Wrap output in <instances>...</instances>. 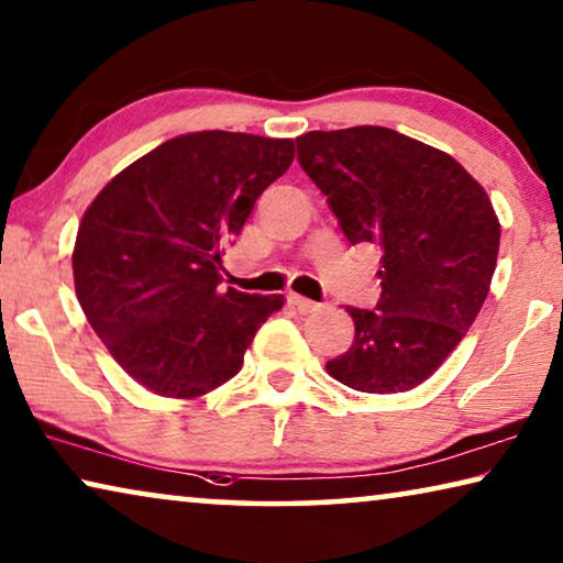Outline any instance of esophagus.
<instances>
[{
    "mask_svg": "<svg viewBox=\"0 0 563 563\" xmlns=\"http://www.w3.org/2000/svg\"><path fill=\"white\" fill-rule=\"evenodd\" d=\"M289 301H291V307H294V309H299V311H301V314H309V311H317V309H319L317 301H311V299H307V297H301V294H291Z\"/></svg>",
    "mask_w": 563,
    "mask_h": 563,
    "instance_id": "obj_1",
    "label": "esophagus"
}]
</instances>
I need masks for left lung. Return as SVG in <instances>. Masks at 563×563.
I'll use <instances>...</instances> for the list:
<instances>
[{"mask_svg":"<svg viewBox=\"0 0 563 563\" xmlns=\"http://www.w3.org/2000/svg\"><path fill=\"white\" fill-rule=\"evenodd\" d=\"M297 158L350 244L379 252L377 307H347L354 342L327 372L360 393L412 390L488 297L500 244L490 198L451 155L390 128L311 131Z\"/></svg>","mask_w":563,"mask_h":563,"instance_id":"obj_1","label":"left lung"}]
</instances>
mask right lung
Here are the masks:
<instances>
[{"label": "right lung", "instance_id": "right-lung-1", "mask_svg": "<svg viewBox=\"0 0 563 563\" xmlns=\"http://www.w3.org/2000/svg\"><path fill=\"white\" fill-rule=\"evenodd\" d=\"M294 161L289 137L201 131L120 170L85 211L77 301L112 360L145 390L194 400L244 365L282 294L221 287L223 246Z\"/></svg>", "mask_w": 563, "mask_h": 563}]
</instances>
